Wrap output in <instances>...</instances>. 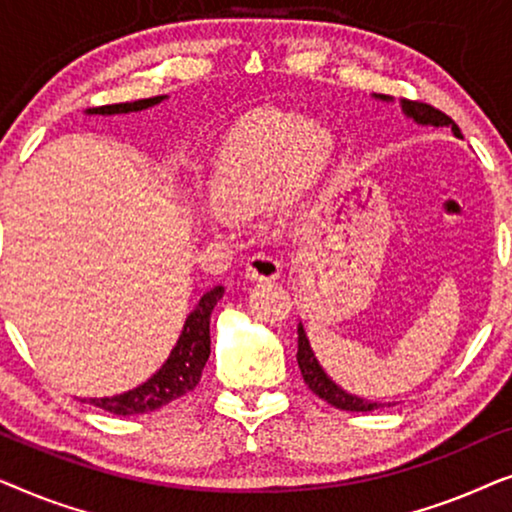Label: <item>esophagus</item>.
<instances>
[{
	"mask_svg": "<svg viewBox=\"0 0 512 512\" xmlns=\"http://www.w3.org/2000/svg\"><path fill=\"white\" fill-rule=\"evenodd\" d=\"M279 272H282V265L275 256L270 254H251L244 263V275H247L251 282H263V279H277Z\"/></svg>",
	"mask_w": 512,
	"mask_h": 512,
	"instance_id": "obj_1",
	"label": "esophagus"
}]
</instances>
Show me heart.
<instances>
[{
  "label": "heart",
  "mask_w": 512,
  "mask_h": 512,
  "mask_svg": "<svg viewBox=\"0 0 512 512\" xmlns=\"http://www.w3.org/2000/svg\"><path fill=\"white\" fill-rule=\"evenodd\" d=\"M331 142L317 125L286 114H256L244 118L223 144L212 174V193L221 207L251 209L261 205L279 186L296 193L324 167ZM221 207H205L209 226H226Z\"/></svg>",
  "instance_id": "1"
}]
</instances>
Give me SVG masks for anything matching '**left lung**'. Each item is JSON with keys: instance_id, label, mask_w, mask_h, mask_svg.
<instances>
[{"instance_id": "1", "label": "left lung", "mask_w": 512, "mask_h": 512, "mask_svg": "<svg viewBox=\"0 0 512 512\" xmlns=\"http://www.w3.org/2000/svg\"><path fill=\"white\" fill-rule=\"evenodd\" d=\"M380 97H382V100H389L387 95H380ZM403 109H405V114L415 118L417 123L438 125V128H445V125H450L454 135L461 137L457 123H454L447 114H443L440 109L431 107V104H426L422 100H403ZM296 359H298L300 373H303V380H305L307 387L312 389V394L324 398L326 403L335 405V408L349 410V412H370V410H377L382 405V403H370V401H363V398H356L352 394H347V391H342L338 384L328 380L326 373L321 370V366L317 363V359H314L310 342H307V338H305L303 326H298V354H296Z\"/></svg>"}]
</instances>
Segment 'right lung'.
I'll use <instances>...</instances> for the list:
<instances>
[{
    "mask_svg": "<svg viewBox=\"0 0 512 512\" xmlns=\"http://www.w3.org/2000/svg\"><path fill=\"white\" fill-rule=\"evenodd\" d=\"M163 100V95L146 97V100L135 102H121V104H104V107L90 109V114H128V111H142L146 107H153ZM223 298V286H214L205 296L195 310L188 314L184 331H181L177 345H174L170 359L163 363L151 380H146L142 387L125 391L121 396L111 398H90V403L97 408L114 412V415H144V412H153L163 405L172 403L174 398L188 394L198 387L202 368L209 359V317H212L214 305Z\"/></svg>",
    "mask_w": 512,
    "mask_h": 512,
    "instance_id": "obj_1",
    "label": "right lung"
}]
</instances>
